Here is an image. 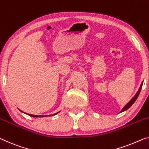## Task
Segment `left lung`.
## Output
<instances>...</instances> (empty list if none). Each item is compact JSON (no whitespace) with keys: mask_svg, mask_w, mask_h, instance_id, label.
<instances>
[{"mask_svg":"<svg viewBox=\"0 0 149 149\" xmlns=\"http://www.w3.org/2000/svg\"><path fill=\"white\" fill-rule=\"evenodd\" d=\"M142 86H143V82H142V84H141V86H140V88H139V91H138V92L136 93V94L135 95V96H134V97L132 98L131 100H130V102H128V103L125 105V106L124 107V108H123V109H122V111H120V113L121 112H123V111H126V110H127L128 109H129L130 107L132 106V104L134 103V102L136 101V98H138V97H139V93H140V92H141V88H142Z\"/></svg>","mask_w":149,"mask_h":149,"instance_id":"left-lung-1","label":"left lung"}]
</instances>
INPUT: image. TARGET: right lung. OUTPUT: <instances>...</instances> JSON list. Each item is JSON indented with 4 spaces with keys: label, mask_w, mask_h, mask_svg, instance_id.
<instances>
[{
    "label": "right lung",
    "mask_w": 149,
    "mask_h": 149,
    "mask_svg": "<svg viewBox=\"0 0 149 149\" xmlns=\"http://www.w3.org/2000/svg\"><path fill=\"white\" fill-rule=\"evenodd\" d=\"M57 113L52 114V116L55 115V114H56ZM28 115L31 116H33V117H43V116H41V115H39V116H38V115H33V114H28ZM49 116H50V115H49Z\"/></svg>",
    "instance_id": "add662e5"
}]
</instances>
